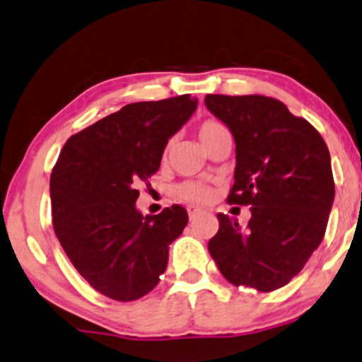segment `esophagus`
I'll use <instances>...</instances> for the list:
<instances>
[{"label":"esophagus","mask_w":362,"mask_h":362,"mask_svg":"<svg viewBox=\"0 0 362 362\" xmlns=\"http://www.w3.org/2000/svg\"><path fill=\"white\" fill-rule=\"evenodd\" d=\"M187 211H189V218H190V221L196 220V218L199 216V214H201V209H199V208H196V206H189Z\"/></svg>","instance_id":"esophagus-1"}]
</instances>
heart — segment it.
Masks as SVG:
<instances>
[{"label":"heart","instance_id":"1","mask_svg":"<svg viewBox=\"0 0 362 362\" xmlns=\"http://www.w3.org/2000/svg\"><path fill=\"white\" fill-rule=\"evenodd\" d=\"M220 129H223L220 122H214V120H206L202 122L199 125V130H197V136H199L201 142L204 144L209 137L213 136L214 132H218ZM168 154V148L165 149V156ZM178 196L184 197V199L192 201V202H206L211 199L213 196V190L208 187V185L199 184V182H187V184L180 185L178 187Z\"/></svg>","mask_w":362,"mask_h":362}]
</instances>
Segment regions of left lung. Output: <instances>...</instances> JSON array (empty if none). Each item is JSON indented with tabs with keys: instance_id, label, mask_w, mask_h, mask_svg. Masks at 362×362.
Segmentation results:
<instances>
[{
	"instance_id": "1",
	"label": "left lung",
	"mask_w": 362,
	"mask_h": 362,
	"mask_svg": "<svg viewBox=\"0 0 362 362\" xmlns=\"http://www.w3.org/2000/svg\"><path fill=\"white\" fill-rule=\"evenodd\" d=\"M208 108L232 132L235 173L230 204L251 206L240 228L218 213L208 251L230 284L272 292L292 280L321 244L332 211L329 151L308 120L273 98L208 94Z\"/></svg>"
}]
</instances>
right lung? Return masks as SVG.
<instances>
[{
  "label": "right lung",
  "instance_id": "add662e5",
  "mask_svg": "<svg viewBox=\"0 0 362 362\" xmlns=\"http://www.w3.org/2000/svg\"><path fill=\"white\" fill-rule=\"evenodd\" d=\"M196 108L189 94L132 103L71 136L59 153L49 180L54 233L75 269L110 299L153 291L187 225L182 206L142 216L136 201L137 185L160 170L168 139Z\"/></svg>",
  "mask_w": 362,
  "mask_h": 362
}]
</instances>
